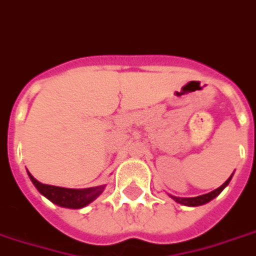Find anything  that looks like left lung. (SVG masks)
<instances>
[{
  "mask_svg": "<svg viewBox=\"0 0 256 256\" xmlns=\"http://www.w3.org/2000/svg\"><path fill=\"white\" fill-rule=\"evenodd\" d=\"M230 179H232V176L229 178L228 180L225 182L222 186H220L218 188H216V190H213L212 192H208V194H204V196H194V198H176V196H172V198H174L176 202H179V204H182V205H186V206L205 205V204H208L209 200H212L213 198H216V196H218L221 191L224 190L225 187L228 186V183L230 182Z\"/></svg>",
  "mask_w": 256,
  "mask_h": 256,
  "instance_id": "1",
  "label": "left lung"
}]
</instances>
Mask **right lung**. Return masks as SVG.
Masks as SVG:
<instances>
[{
    "label": "right lung",
    "mask_w": 256,
    "mask_h": 256,
    "mask_svg": "<svg viewBox=\"0 0 256 256\" xmlns=\"http://www.w3.org/2000/svg\"><path fill=\"white\" fill-rule=\"evenodd\" d=\"M28 175L34 186L36 187L38 191L46 196L47 200H50L56 205L70 208V209H80L86 206L92 200H96L104 188L103 186H100L94 187V188H84V190H74V188H65V187L48 186V184H43L40 182H38L30 172Z\"/></svg>",
    "instance_id": "right-lung-1"
}]
</instances>
